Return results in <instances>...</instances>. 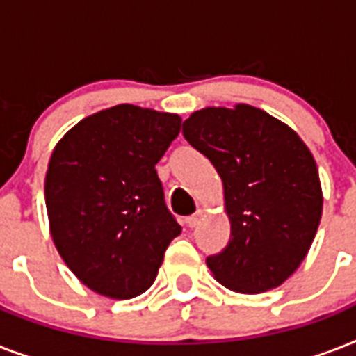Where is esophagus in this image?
<instances>
[{
  "instance_id": "obj_1",
  "label": "esophagus",
  "mask_w": 356,
  "mask_h": 356,
  "mask_svg": "<svg viewBox=\"0 0 356 356\" xmlns=\"http://www.w3.org/2000/svg\"><path fill=\"white\" fill-rule=\"evenodd\" d=\"M201 218H203V211H197L195 214H192V216L186 218V223H188V227H195V225L201 222Z\"/></svg>"
}]
</instances>
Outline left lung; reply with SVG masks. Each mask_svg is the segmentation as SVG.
I'll list each match as a JSON object with an SVG mask.
<instances>
[{"mask_svg": "<svg viewBox=\"0 0 356 356\" xmlns=\"http://www.w3.org/2000/svg\"><path fill=\"white\" fill-rule=\"evenodd\" d=\"M183 134L223 181L231 240L207 259L214 279L240 293L281 286L305 260L321 220L310 149L286 123L243 103L195 111Z\"/></svg>", "mask_w": 356, "mask_h": 356, "instance_id": "left-lung-1", "label": "left lung"}]
</instances>
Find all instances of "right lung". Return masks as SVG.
Listing matches in <instances>:
<instances>
[{"instance_id":"obj_1","label":"right lung","mask_w":356,"mask_h":356,"mask_svg":"<svg viewBox=\"0 0 356 356\" xmlns=\"http://www.w3.org/2000/svg\"><path fill=\"white\" fill-rule=\"evenodd\" d=\"M179 131L177 114L116 105L81 120L55 145L44 186L49 231L66 266L96 293H144L181 234L155 170Z\"/></svg>"}]
</instances>
